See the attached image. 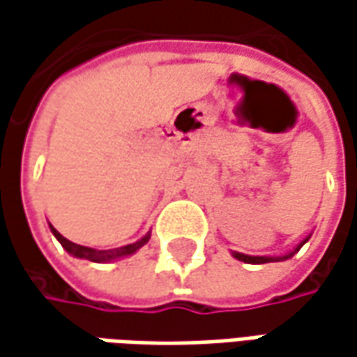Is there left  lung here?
Wrapping results in <instances>:
<instances>
[{"label":"left lung","mask_w":357,"mask_h":357,"mask_svg":"<svg viewBox=\"0 0 357 357\" xmlns=\"http://www.w3.org/2000/svg\"><path fill=\"white\" fill-rule=\"evenodd\" d=\"M306 242V240H304ZM302 242V244H304ZM302 244L296 248V250H300L302 248ZM290 256H294V252L288 254V256H282V258H268V256H246V254H240V252H234V258H238L242 262H248V264H266V262H272V260H286V258H290Z\"/></svg>","instance_id":"left-lung-1"}]
</instances>
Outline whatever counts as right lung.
Wrapping results in <instances>:
<instances>
[{
  "mask_svg": "<svg viewBox=\"0 0 357 357\" xmlns=\"http://www.w3.org/2000/svg\"><path fill=\"white\" fill-rule=\"evenodd\" d=\"M55 238L61 242V246L67 250L69 254H73L77 258H85V260H91V262H109V260H115V258H121V256H129V254L137 252L143 244L149 242V234L141 238L139 242H132L129 246H123V248H113V250H95V248H89V246H81V244H75L71 240H67L63 236L61 232H57L55 228L51 227Z\"/></svg>",
  "mask_w": 357,
  "mask_h": 357,
  "instance_id": "obj_1",
  "label": "right lung"
}]
</instances>
